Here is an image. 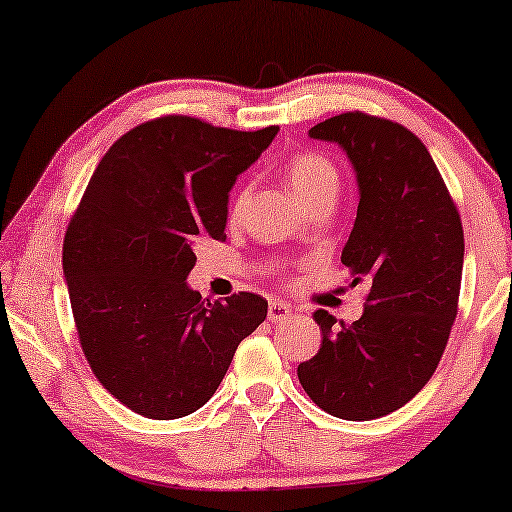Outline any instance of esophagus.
Segmentation results:
<instances>
[{
	"mask_svg": "<svg viewBox=\"0 0 512 512\" xmlns=\"http://www.w3.org/2000/svg\"><path fill=\"white\" fill-rule=\"evenodd\" d=\"M291 307L282 303V300H270L268 305V319L272 321V324H284V321L291 319Z\"/></svg>",
	"mask_w": 512,
	"mask_h": 512,
	"instance_id": "obj_1",
	"label": "esophagus"
}]
</instances>
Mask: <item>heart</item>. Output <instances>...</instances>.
I'll return each instance as SVG.
<instances>
[{
	"label": "heart",
	"mask_w": 512,
	"mask_h": 512,
	"mask_svg": "<svg viewBox=\"0 0 512 512\" xmlns=\"http://www.w3.org/2000/svg\"><path fill=\"white\" fill-rule=\"evenodd\" d=\"M286 179H289L293 193L298 195L303 205L319 193H338L340 186L338 167L321 153H300V156L291 158V163L286 165ZM244 205H247V188H240L230 202L228 219L233 223L240 221Z\"/></svg>",
	"instance_id": "b5f03b06"
}]
</instances>
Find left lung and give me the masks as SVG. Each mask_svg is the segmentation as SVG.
<instances>
[{"label":"left lung","mask_w":512,"mask_h":512,"mask_svg":"<svg viewBox=\"0 0 512 512\" xmlns=\"http://www.w3.org/2000/svg\"><path fill=\"white\" fill-rule=\"evenodd\" d=\"M310 137L352 160L359 209L342 265L368 296L354 324L314 312L324 340L298 380L328 415L368 422L403 408L436 373L457 317L464 230L431 153L408 128L347 111Z\"/></svg>","instance_id":"1"}]
</instances>
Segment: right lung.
<instances>
[{"label": "right lung", "mask_w": 512, "mask_h": 512, "mask_svg": "<svg viewBox=\"0 0 512 512\" xmlns=\"http://www.w3.org/2000/svg\"><path fill=\"white\" fill-rule=\"evenodd\" d=\"M277 125L242 132L160 116L111 144L62 244V270L88 366L149 419H179L214 396L268 300H202L186 284L200 237L226 240L228 193Z\"/></svg>", "instance_id": "add662e5"}]
</instances>
